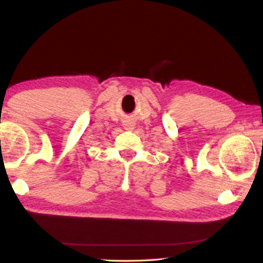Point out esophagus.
Instances as JSON below:
<instances>
[{
    "instance_id": "34e87169",
    "label": "esophagus",
    "mask_w": 263,
    "mask_h": 263,
    "mask_svg": "<svg viewBox=\"0 0 263 263\" xmlns=\"http://www.w3.org/2000/svg\"><path fill=\"white\" fill-rule=\"evenodd\" d=\"M123 127L126 129H132L135 127V122L132 121V120H126V121L123 122Z\"/></svg>"
}]
</instances>
